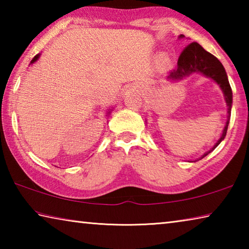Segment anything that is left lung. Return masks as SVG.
Wrapping results in <instances>:
<instances>
[{
  "label": "left lung",
  "mask_w": 249,
  "mask_h": 249,
  "mask_svg": "<svg viewBox=\"0 0 249 249\" xmlns=\"http://www.w3.org/2000/svg\"><path fill=\"white\" fill-rule=\"evenodd\" d=\"M180 37H183L181 35ZM192 72H201L203 73L206 77L213 79L214 81H216L217 84H220L221 89L224 92L225 101L227 103V107H229V116H227V122L223 130V134L220 140L217 141L215 146L213 147V149L220 144V142L224 140L226 136L227 127H229L230 123V117H231V89L229 82V79H227V74L225 72V69L223 65L220 62V60L216 57H214L212 53L208 52L201 47V46L197 43H192L185 48L182 53L180 54L178 59V66L177 68L174 69V71L170 72V78L172 79H180L183 77H187V75L191 74ZM209 153L204 154L202 156V158H204Z\"/></svg>",
  "instance_id": "obj_1"
}]
</instances>
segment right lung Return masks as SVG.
I'll use <instances>...</instances> for the list:
<instances>
[{"instance_id": "add662e5", "label": "right lung", "mask_w": 249, "mask_h": 249, "mask_svg": "<svg viewBox=\"0 0 249 249\" xmlns=\"http://www.w3.org/2000/svg\"><path fill=\"white\" fill-rule=\"evenodd\" d=\"M38 57H39V54H36V56L33 58V60H32V64H33V62H35V61L37 60V59H38Z\"/></svg>"}]
</instances>
